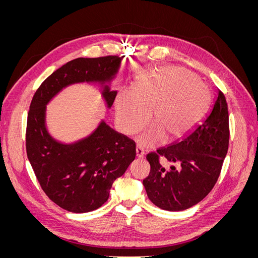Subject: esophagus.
I'll return each mask as SVG.
<instances>
[{
  "label": "esophagus",
  "instance_id": "34e87169",
  "mask_svg": "<svg viewBox=\"0 0 258 258\" xmlns=\"http://www.w3.org/2000/svg\"><path fill=\"white\" fill-rule=\"evenodd\" d=\"M137 157L138 158H144V155H145V152H144V148L141 144H138L137 145Z\"/></svg>",
  "mask_w": 258,
  "mask_h": 258
}]
</instances>
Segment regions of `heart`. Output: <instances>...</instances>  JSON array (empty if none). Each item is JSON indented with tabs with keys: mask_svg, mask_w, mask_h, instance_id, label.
I'll return each instance as SVG.
<instances>
[{
	"mask_svg": "<svg viewBox=\"0 0 258 258\" xmlns=\"http://www.w3.org/2000/svg\"><path fill=\"white\" fill-rule=\"evenodd\" d=\"M209 92L196 76L177 68H165L144 75L132 91L121 90L116 97L118 127L130 135L150 119L154 124L139 140L146 146L160 144L165 136L178 139L196 126L207 108Z\"/></svg>",
	"mask_w": 258,
	"mask_h": 258,
	"instance_id": "heart-1",
	"label": "heart"
}]
</instances>
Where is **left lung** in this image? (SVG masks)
<instances>
[{
  "mask_svg": "<svg viewBox=\"0 0 258 258\" xmlns=\"http://www.w3.org/2000/svg\"><path fill=\"white\" fill-rule=\"evenodd\" d=\"M229 144L228 106L218 89L210 112L183 139L147 154L151 172L143 185L155 206L183 211L197 205L212 190ZM178 163L181 168H163L159 158Z\"/></svg>",
  "mask_w": 258,
  "mask_h": 258,
  "instance_id": "left-lung-1",
  "label": "left lung"
}]
</instances>
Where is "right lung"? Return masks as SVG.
<instances>
[{
  "mask_svg": "<svg viewBox=\"0 0 258 258\" xmlns=\"http://www.w3.org/2000/svg\"><path fill=\"white\" fill-rule=\"evenodd\" d=\"M120 63L117 56L74 59L49 75L31 101L26 134L28 159L44 192L69 212H90L107 201L114 181L136 158V143L104 120L80 141L58 142L46 128V105L70 85L99 83L110 108L117 91H111L107 84Z\"/></svg>",
  "mask_w": 258,
  "mask_h": 258,
  "instance_id": "add662e5",
  "label": "right lung"
}]
</instances>
